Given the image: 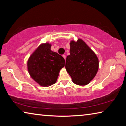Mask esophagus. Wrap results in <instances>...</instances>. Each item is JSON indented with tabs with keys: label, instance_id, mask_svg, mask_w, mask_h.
I'll return each mask as SVG.
<instances>
[{
	"label": "esophagus",
	"instance_id": "esophagus-1",
	"mask_svg": "<svg viewBox=\"0 0 126 126\" xmlns=\"http://www.w3.org/2000/svg\"><path fill=\"white\" fill-rule=\"evenodd\" d=\"M63 57L64 59H65H65H66V57H65V55H64V54L63 55Z\"/></svg>",
	"mask_w": 126,
	"mask_h": 126
}]
</instances>
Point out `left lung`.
Instances as JSON below:
<instances>
[{
    "instance_id": "8db88e82",
    "label": "left lung",
    "mask_w": 126,
    "mask_h": 126,
    "mask_svg": "<svg viewBox=\"0 0 126 126\" xmlns=\"http://www.w3.org/2000/svg\"><path fill=\"white\" fill-rule=\"evenodd\" d=\"M65 69L74 83L89 84L98 70L99 61L95 53L81 39L70 42V55L66 58Z\"/></svg>"
}]
</instances>
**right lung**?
Masks as SVG:
<instances>
[{"mask_svg":"<svg viewBox=\"0 0 126 126\" xmlns=\"http://www.w3.org/2000/svg\"><path fill=\"white\" fill-rule=\"evenodd\" d=\"M51 46L48 43L40 44L31 54L27 62L30 76L43 87L54 84L60 70L64 67V59L52 51Z\"/></svg>","mask_w":126,"mask_h":126,"instance_id":"1","label":"right lung"}]
</instances>
